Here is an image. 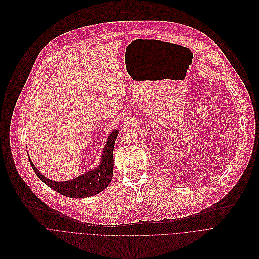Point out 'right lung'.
<instances>
[{"mask_svg": "<svg viewBox=\"0 0 259 259\" xmlns=\"http://www.w3.org/2000/svg\"><path fill=\"white\" fill-rule=\"evenodd\" d=\"M118 130H113L107 138L106 144L103 148L100 163L94 169L64 182H56L47 179L40 174V171L34 166L33 162L28 156L30 165L38 177L48 187L66 197L70 198H85L94 196L103 190H105L110 184L113 176V149L116 138L118 136Z\"/></svg>", "mask_w": 259, "mask_h": 259, "instance_id": "right-lung-1", "label": "right lung"}]
</instances>
